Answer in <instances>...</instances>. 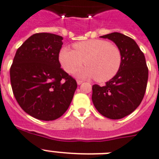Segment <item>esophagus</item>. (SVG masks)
I'll return each instance as SVG.
<instances>
[{"instance_id": "34e87169", "label": "esophagus", "mask_w": 159, "mask_h": 159, "mask_svg": "<svg viewBox=\"0 0 159 159\" xmlns=\"http://www.w3.org/2000/svg\"><path fill=\"white\" fill-rule=\"evenodd\" d=\"M81 84H83V81L82 80H77V84L80 85Z\"/></svg>"}]
</instances>
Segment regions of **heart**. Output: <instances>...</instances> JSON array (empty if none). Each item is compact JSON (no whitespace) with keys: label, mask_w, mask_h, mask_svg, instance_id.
Masks as SVG:
<instances>
[{"label":"heart","mask_w":159,"mask_h":159,"mask_svg":"<svg viewBox=\"0 0 159 159\" xmlns=\"http://www.w3.org/2000/svg\"><path fill=\"white\" fill-rule=\"evenodd\" d=\"M73 47L75 50L63 47L59 53V61L67 73L74 72L84 61L87 66L77 71V76L105 82L112 79L120 69L121 52L107 40H84L75 43Z\"/></svg>","instance_id":"1"}]
</instances>
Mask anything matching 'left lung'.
<instances>
[{
	"instance_id": "left-lung-1",
	"label": "left lung",
	"mask_w": 159,
	"mask_h": 159,
	"mask_svg": "<svg viewBox=\"0 0 159 159\" xmlns=\"http://www.w3.org/2000/svg\"><path fill=\"white\" fill-rule=\"evenodd\" d=\"M112 40L121 52L122 63L118 73L105 86L93 85L92 100L105 117L119 119L136 110L145 93L148 70L145 57L133 39L119 32L102 35Z\"/></svg>"
}]
</instances>
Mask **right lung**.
Listing matches in <instances>:
<instances>
[{
    "label": "right lung",
    "instance_id": "right-lung-1",
    "mask_svg": "<svg viewBox=\"0 0 159 159\" xmlns=\"http://www.w3.org/2000/svg\"><path fill=\"white\" fill-rule=\"evenodd\" d=\"M63 38L35 33L18 48L10 67V82L18 105L35 119L51 121L66 111L77 83L61 68Z\"/></svg>",
    "mask_w": 159,
    "mask_h": 159
}]
</instances>
